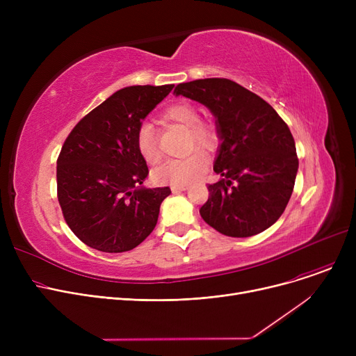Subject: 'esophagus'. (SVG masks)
<instances>
[{
	"mask_svg": "<svg viewBox=\"0 0 356 356\" xmlns=\"http://www.w3.org/2000/svg\"><path fill=\"white\" fill-rule=\"evenodd\" d=\"M188 189V186H172V192L177 193V192H183Z\"/></svg>",
	"mask_w": 356,
	"mask_h": 356,
	"instance_id": "34e87169",
	"label": "esophagus"
}]
</instances>
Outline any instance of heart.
<instances>
[{"label":"heart","mask_w":356,"mask_h":356,"mask_svg":"<svg viewBox=\"0 0 356 356\" xmlns=\"http://www.w3.org/2000/svg\"><path fill=\"white\" fill-rule=\"evenodd\" d=\"M164 120L189 129V149L200 147L204 149H213L218 144V129L211 122L200 121L199 111L188 104L180 102L168 106L164 111ZM136 144L140 156L148 164H156L161 159V149L159 145L157 133L152 124L144 122L138 127L136 134ZM209 165L208 156L199 152L191 153L179 160H170L157 167L153 177L157 183L172 186H188L203 176Z\"/></svg>","instance_id":"b5f03b06"}]
</instances>
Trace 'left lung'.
Listing matches in <instances>:
<instances>
[{
    "mask_svg": "<svg viewBox=\"0 0 356 356\" xmlns=\"http://www.w3.org/2000/svg\"><path fill=\"white\" fill-rule=\"evenodd\" d=\"M183 95L216 118L220 145L200 216L218 232L247 238L270 228L293 193L298 159L294 138L275 109L254 92L223 78L180 83Z\"/></svg>",
    "mask_w": 356,
    "mask_h": 356,
    "instance_id": "left-lung-1",
    "label": "left lung"
}]
</instances>
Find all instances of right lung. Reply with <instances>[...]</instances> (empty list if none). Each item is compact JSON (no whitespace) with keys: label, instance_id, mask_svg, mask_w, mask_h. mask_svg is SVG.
I'll return each instance as SVG.
<instances>
[{"label":"right lung","instance_id":"add662e5","mask_svg":"<svg viewBox=\"0 0 356 356\" xmlns=\"http://www.w3.org/2000/svg\"><path fill=\"white\" fill-rule=\"evenodd\" d=\"M175 85L127 86L85 115L58 159V199L63 218L83 244L125 252L153 232L170 188H143L148 167L136 134L143 120Z\"/></svg>","mask_w":356,"mask_h":356}]
</instances>
